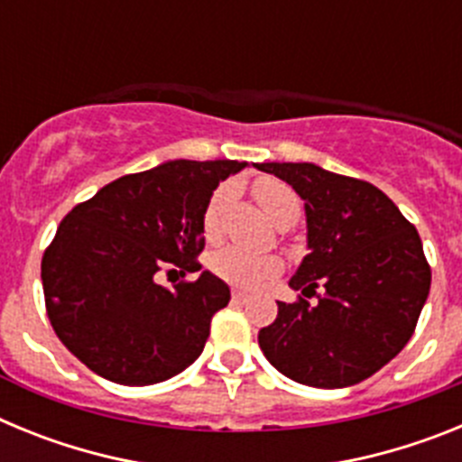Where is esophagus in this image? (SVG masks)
<instances>
[{"label":"esophagus","mask_w":462,"mask_h":462,"mask_svg":"<svg viewBox=\"0 0 462 462\" xmlns=\"http://www.w3.org/2000/svg\"><path fill=\"white\" fill-rule=\"evenodd\" d=\"M231 300H234V303H245V300H247V293L234 289V291H231Z\"/></svg>","instance_id":"esophagus-1"}]
</instances>
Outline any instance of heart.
<instances>
[{"mask_svg":"<svg viewBox=\"0 0 462 462\" xmlns=\"http://www.w3.org/2000/svg\"><path fill=\"white\" fill-rule=\"evenodd\" d=\"M234 187L222 185L212 191L201 215V231L206 240H217L222 234V217ZM252 194L259 201L261 210L280 228L296 224L300 217V199L287 182L275 178H259L252 185ZM208 268L228 284L243 289H261L282 273V259L275 254H254L238 245H226L208 256Z\"/></svg>","mask_w":462,"mask_h":462,"instance_id":"heart-1","label":"heart"}]
</instances>
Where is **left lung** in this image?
I'll return each mask as SVG.
<instances>
[{
  "instance_id": "left-lung-1",
  "label": "left lung",
  "mask_w": 462,
  "mask_h": 462,
  "mask_svg": "<svg viewBox=\"0 0 462 462\" xmlns=\"http://www.w3.org/2000/svg\"><path fill=\"white\" fill-rule=\"evenodd\" d=\"M298 191L308 247L277 319L259 330L263 356L298 383L342 389L382 370L414 336L430 266L414 224L374 185L314 164H256ZM308 297H317L310 304Z\"/></svg>"
}]
</instances>
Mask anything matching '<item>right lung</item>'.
<instances>
[{"label":"right lung","mask_w":462,"mask_h":462,"mask_svg":"<svg viewBox=\"0 0 462 462\" xmlns=\"http://www.w3.org/2000/svg\"><path fill=\"white\" fill-rule=\"evenodd\" d=\"M245 164L175 159L122 175L79 203L43 252L52 330L92 373L125 386L164 382L201 356L231 291L219 277L162 287L157 273L201 271V215L212 189Z\"/></svg>","instance_id":"1"}]
</instances>
